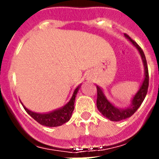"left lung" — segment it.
<instances>
[{
	"instance_id": "left-lung-1",
	"label": "left lung",
	"mask_w": 159,
	"mask_h": 159,
	"mask_svg": "<svg viewBox=\"0 0 159 159\" xmlns=\"http://www.w3.org/2000/svg\"><path fill=\"white\" fill-rule=\"evenodd\" d=\"M125 36L130 41L132 44L138 49L139 53L140 54L142 61L143 62V66H144V78L143 80V82L141 84L139 89L138 92H136L135 95L134 96L133 99L131 101V104L129 106L126 107L125 109H121L116 107L112 103L109 102L107 98L106 97L105 94L103 93V91L100 87L97 86V109L99 110L101 113L109 119L111 121H120L125 119H127L130 117L132 115L134 114L139 107L141 106L142 102L145 98L146 94L148 92V66H147V61H146L145 55L143 53L142 48L137 44L135 41H134L128 35L125 34Z\"/></svg>"
}]
</instances>
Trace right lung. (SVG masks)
Instances as JSON below:
<instances>
[{
	"label": "right lung",
	"instance_id": "obj_1",
	"mask_svg": "<svg viewBox=\"0 0 159 159\" xmlns=\"http://www.w3.org/2000/svg\"><path fill=\"white\" fill-rule=\"evenodd\" d=\"M80 87H81V85L78 86L74 90L72 98L64 106H62L60 109H57L56 111H51L49 113H36V112H33V111L28 110L24 105L23 107L25 108L26 112L34 120H35L38 123H39L42 125L48 126V127H57V126L62 125H63V124L69 120L71 116H72V111L74 110V102L76 95H77Z\"/></svg>",
	"mask_w": 159,
	"mask_h": 159
}]
</instances>
